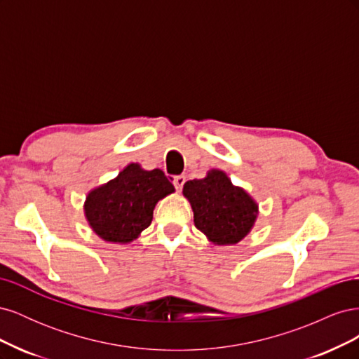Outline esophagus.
Instances as JSON below:
<instances>
[{
	"label": "esophagus",
	"mask_w": 359,
	"mask_h": 359,
	"mask_svg": "<svg viewBox=\"0 0 359 359\" xmlns=\"http://www.w3.org/2000/svg\"><path fill=\"white\" fill-rule=\"evenodd\" d=\"M172 182H173V186H175L177 190H181L182 186H184V182H186V177H184V175H177V177L172 178Z\"/></svg>",
	"instance_id": "obj_1"
}]
</instances>
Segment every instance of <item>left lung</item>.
<instances>
[{
    "label": "left lung",
    "instance_id": "8db88e82",
    "mask_svg": "<svg viewBox=\"0 0 359 359\" xmlns=\"http://www.w3.org/2000/svg\"><path fill=\"white\" fill-rule=\"evenodd\" d=\"M182 193L191 203L194 226L212 243L236 244L252 229L257 205L223 172L211 170L203 180L187 181Z\"/></svg>",
    "mask_w": 359,
    "mask_h": 359
}]
</instances>
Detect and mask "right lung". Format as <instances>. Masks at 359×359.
Masks as SVG:
<instances>
[{"label": "right lung", "instance_id": "right-lung-1", "mask_svg": "<svg viewBox=\"0 0 359 359\" xmlns=\"http://www.w3.org/2000/svg\"><path fill=\"white\" fill-rule=\"evenodd\" d=\"M173 190L163 170H144L132 163L88 194L86 219L104 241L130 243L151 224L156 203Z\"/></svg>", "mask_w": 359, "mask_h": 359}]
</instances>
